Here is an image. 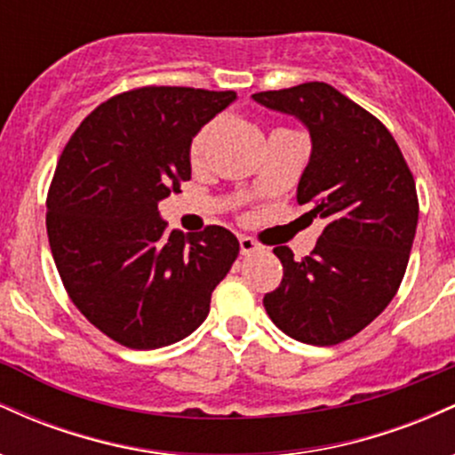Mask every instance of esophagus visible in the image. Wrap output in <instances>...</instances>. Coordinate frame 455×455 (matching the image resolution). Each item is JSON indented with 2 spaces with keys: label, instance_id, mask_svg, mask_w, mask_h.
I'll use <instances>...</instances> for the list:
<instances>
[{
  "label": "esophagus",
  "instance_id": "34e87169",
  "mask_svg": "<svg viewBox=\"0 0 455 455\" xmlns=\"http://www.w3.org/2000/svg\"><path fill=\"white\" fill-rule=\"evenodd\" d=\"M239 250H242V254H252L254 250H259V243L248 235H239Z\"/></svg>",
  "mask_w": 455,
  "mask_h": 455
}]
</instances>
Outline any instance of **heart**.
Wrapping results in <instances>:
<instances>
[{
	"instance_id": "1",
	"label": "heart",
	"mask_w": 455,
	"mask_h": 455,
	"mask_svg": "<svg viewBox=\"0 0 455 455\" xmlns=\"http://www.w3.org/2000/svg\"><path fill=\"white\" fill-rule=\"evenodd\" d=\"M212 132H213V124H207V126H203L195 134V139H192V143H190V160L192 162H201L203 151H205V145H207V139L212 137Z\"/></svg>"
}]
</instances>
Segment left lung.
<instances>
[{"label":"left lung","instance_id":"1","mask_svg":"<svg viewBox=\"0 0 455 455\" xmlns=\"http://www.w3.org/2000/svg\"><path fill=\"white\" fill-rule=\"evenodd\" d=\"M252 98L310 130L297 205L327 220L310 257L295 260L289 245L274 248L284 275L263 306L286 336L333 347L398 293L419 218L415 180L385 124L336 87L312 81Z\"/></svg>","mask_w":455,"mask_h":455}]
</instances>
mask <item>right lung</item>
I'll use <instances>...</instances> for the list:
<instances>
[{"label": "right lung", "mask_w": 455, "mask_h": 455, "mask_svg": "<svg viewBox=\"0 0 455 455\" xmlns=\"http://www.w3.org/2000/svg\"><path fill=\"white\" fill-rule=\"evenodd\" d=\"M235 92L148 85L117 93L75 130L46 195V235L72 304L122 347H169L210 315L239 254L224 227L166 228L158 203L190 180L192 137Z\"/></svg>", "instance_id": "add662e5"}]
</instances>
